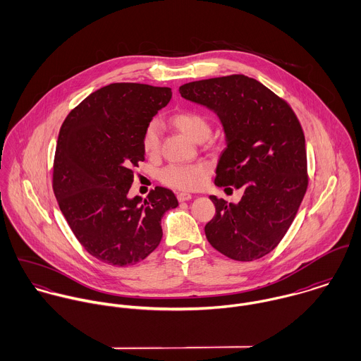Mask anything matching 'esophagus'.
<instances>
[{
  "label": "esophagus",
  "instance_id": "obj_1",
  "mask_svg": "<svg viewBox=\"0 0 361 361\" xmlns=\"http://www.w3.org/2000/svg\"><path fill=\"white\" fill-rule=\"evenodd\" d=\"M176 197H178L179 202H188V200L192 199V195H190V193H186V192H180V193H178Z\"/></svg>",
  "mask_w": 361,
  "mask_h": 361
}]
</instances>
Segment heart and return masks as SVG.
Wrapping results in <instances>:
<instances>
[{"mask_svg":"<svg viewBox=\"0 0 361 361\" xmlns=\"http://www.w3.org/2000/svg\"><path fill=\"white\" fill-rule=\"evenodd\" d=\"M171 123L185 133L188 137L197 143H203L208 139L211 126L206 116L195 109H186L176 112L171 116ZM161 123L158 121H152L143 130L142 136V146L145 153L149 155H155L159 152L161 146ZM208 173V165L204 162L182 165V164H172L164 168L159 173V179L175 189L180 190H193L197 189L206 179Z\"/></svg>","mask_w":361,"mask_h":361,"instance_id":"1","label":"heart"}]
</instances>
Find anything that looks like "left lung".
<instances>
[{"label": "left lung", "mask_w": 361, "mask_h": 361, "mask_svg": "<svg viewBox=\"0 0 361 361\" xmlns=\"http://www.w3.org/2000/svg\"><path fill=\"white\" fill-rule=\"evenodd\" d=\"M185 100L216 114L225 135L214 183L242 189L238 204L209 196L204 228L226 257L253 261L282 240L307 190L305 133L292 108L256 79L231 75L179 87Z\"/></svg>", "instance_id": "obj_1"}]
</instances>
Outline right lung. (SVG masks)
Returning <instances> with one entry per match:
<instances>
[{
	"instance_id": "add662e5",
	"label": "right lung",
	"mask_w": 361,
	"mask_h": 361,
	"mask_svg": "<svg viewBox=\"0 0 361 361\" xmlns=\"http://www.w3.org/2000/svg\"><path fill=\"white\" fill-rule=\"evenodd\" d=\"M171 97L169 87L112 83L87 96L61 126L54 195L76 239L105 264L147 257L161 242V218L178 207L172 190L161 186L143 203L128 196L133 166L145 159L143 130Z\"/></svg>"
}]
</instances>
